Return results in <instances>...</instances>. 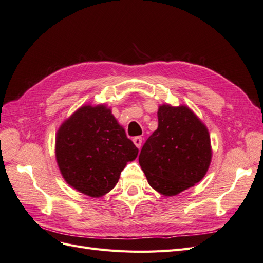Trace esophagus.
I'll return each mask as SVG.
<instances>
[{"label":"esophagus","mask_w":263,"mask_h":263,"mask_svg":"<svg viewBox=\"0 0 263 263\" xmlns=\"http://www.w3.org/2000/svg\"><path fill=\"white\" fill-rule=\"evenodd\" d=\"M133 141H134V144L136 145V147L139 149L140 147H141V142H142V138L141 137H135L134 139H133Z\"/></svg>","instance_id":"esophagus-1"}]
</instances>
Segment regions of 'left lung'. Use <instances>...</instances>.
Masks as SVG:
<instances>
[{
    "label": "left lung",
    "mask_w": 263,
    "mask_h": 263,
    "mask_svg": "<svg viewBox=\"0 0 263 263\" xmlns=\"http://www.w3.org/2000/svg\"><path fill=\"white\" fill-rule=\"evenodd\" d=\"M211 160L210 134L201 119L185 105L159 106L158 128L139 155L150 186L165 196L177 195L204 178Z\"/></svg>",
    "instance_id": "1"
}]
</instances>
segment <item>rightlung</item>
<instances>
[{"instance_id":"obj_1","label":"right lung","mask_w":263,"mask_h":263,"mask_svg":"<svg viewBox=\"0 0 263 263\" xmlns=\"http://www.w3.org/2000/svg\"><path fill=\"white\" fill-rule=\"evenodd\" d=\"M138 148L105 104L84 105L61 124L55 137V160L70 186L91 197L114 189Z\"/></svg>"}]
</instances>
